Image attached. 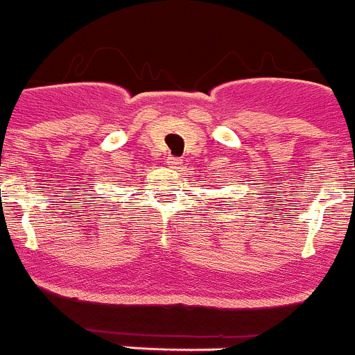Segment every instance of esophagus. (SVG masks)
Wrapping results in <instances>:
<instances>
[{"label":"esophagus","mask_w":355,"mask_h":355,"mask_svg":"<svg viewBox=\"0 0 355 355\" xmlns=\"http://www.w3.org/2000/svg\"><path fill=\"white\" fill-rule=\"evenodd\" d=\"M166 165L171 166V168H181V159L180 157H168Z\"/></svg>","instance_id":"obj_1"}]
</instances>
